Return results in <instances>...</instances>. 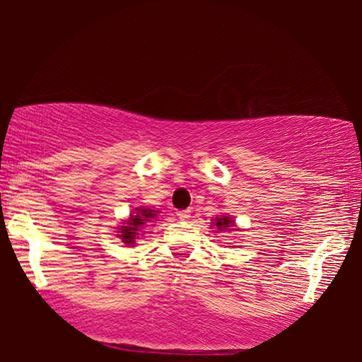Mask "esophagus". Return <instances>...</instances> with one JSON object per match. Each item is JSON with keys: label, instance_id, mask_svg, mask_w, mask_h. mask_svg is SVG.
I'll list each match as a JSON object with an SVG mask.
<instances>
[{"label": "esophagus", "instance_id": "1", "mask_svg": "<svg viewBox=\"0 0 362 362\" xmlns=\"http://www.w3.org/2000/svg\"><path fill=\"white\" fill-rule=\"evenodd\" d=\"M177 217H180L181 221H187L191 217V211L186 209V211H180L177 212Z\"/></svg>", "mask_w": 362, "mask_h": 362}]
</instances>
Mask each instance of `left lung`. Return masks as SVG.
Returning a JSON list of instances; mask_svg holds the SVG:
<instances>
[{
	"instance_id": "8db88e82",
	"label": "left lung",
	"mask_w": 362,
	"mask_h": 362,
	"mask_svg": "<svg viewBox=\"0 0 362 362\" xmlns=\"http://www.w3.org/2000/svg\"><path fill=\"white\" fill-rule=\"evenodd\" d=\"M212 224H214L219 230H230V227H234L235 222L229 216H221V217H216Z\"/></svg>"
}]
</instances>
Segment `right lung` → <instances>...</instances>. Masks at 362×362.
Wrapping results in <instances>:
<instances>
[{
	"mask_svg": "<svg viewBox=\"0 0 362 362\" xmlns=\"http://www.w3.org/2000/svg\"><path fill=\"white\" fill-rule=\"evenodd\" d=\"M156 212L158 211L148 209V207H136V209L130 214V217L123 222L120 230H118V239H122L123 244L127 245L135 244L138 232H140L143 226H146L148 222L155 219Z\"/></svg>",
	"mask_w": 362,
	"mask_h": 362,
	"instance_id": "1",
	"label": "right lung"
}]
</instances>
